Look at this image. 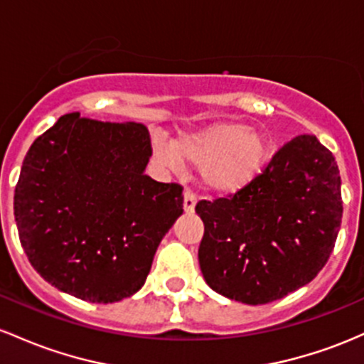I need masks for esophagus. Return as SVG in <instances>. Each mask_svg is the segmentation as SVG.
I'll return each mask as SVG.
<instances>
[{"instance_id": "34e87169", "label": "esophagus", "mask_w": 364, "mask_h": 364, "mask_svg": "<svg viewBox=\"0 0 364 364\" xmlns=\"http://www.w3.org/2000/svg\"><path fill=\"white\" fill-rule=\"evenodd\" d=\"M194 206H196V196L191 193V191H186V194H183V211H186V213H193Z\"/></svg>"}]
</instances>
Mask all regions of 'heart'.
I'll return each instance as SVG.
<instances>
[{"mask_svg": "<svg viewBox=\"0 0 364 364\" xmlns=\"http://www.w3.org/2000/svg\"><path fill=\"white\" fill-rule=\"evenodd\" d=\"M158 153L170 165L182 158L201 166V182L211 193L235 194L263 171L270 146L263 132L244 122H215L182 132L175 139V151L158 144Z\"/></svg>", "mask_w": 364, "mask_h": 364, "instance_id": "1", "label": "heart"}]
</instances>
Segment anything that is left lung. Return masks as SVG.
<instances>
[{
	"instance_id": "8db88e82",
	"label": "left lung",
	"mask_w": 364,
	"mask_h": 364,
	"mask_svg": "<svg viewBox=\"0 0 364 364\" xmlns=\"http://www.w3.org/2000/svg\"><path fill=\"white\" fill-rule=\"evenodd\" d=\"M199 267L215 292L267 304L311 282L328 261L342 222L341 173L314 136L284 144L230 198L199 201Z\"/></svg>"
}]
</instances>
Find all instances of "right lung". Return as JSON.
I'll return each mask as SVG.
<instances>
[{"mask_svg": "<svg viewBox=\"0 0 364 364\" xmlns=\"http://www.w3.org/2000/svg\"><path fill=\"white\" fill-rule=\"evenodd\" d=\"M148 129L68 113L32 142L15 187L20 244L34 270L89 303L144 285L154 252L183 213L182 186L144 175Z\"/></svg>", "mask_w": 364, "mask_h": 364, "instance_id": "add662e5", "label": "right lung"}]
</instances>
